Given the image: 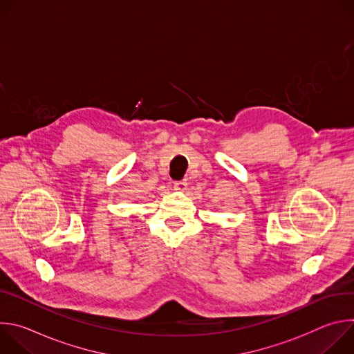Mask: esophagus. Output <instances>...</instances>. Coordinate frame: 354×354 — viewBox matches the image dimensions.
<instances>
[{
  "label": "esophagus",
  "instance_id": "34e87169",
  "mask_svg": "<svg viewBox=\"0 0 354 354\" xmlns=\"http://www.w3.org/2000/svg\"><path fill=\"white\" fill-rule=\"evenodd\" d=\"M174 187H175L176 190H186L187 182H186V180H178V182L174 183Z\"/></svg>",
  "mask_w": 354,
  "mask_h": 354
}]
</instances>
